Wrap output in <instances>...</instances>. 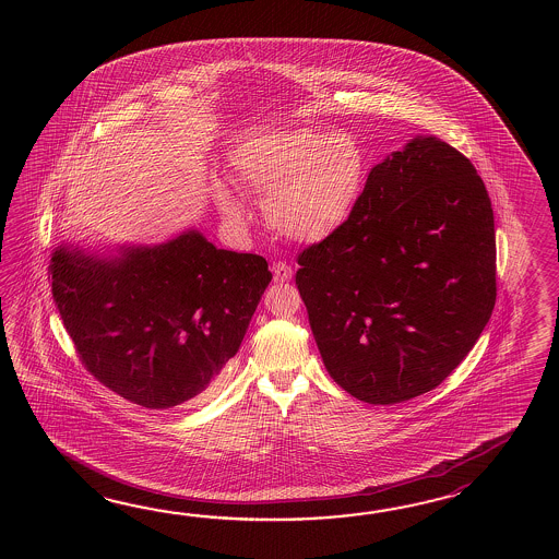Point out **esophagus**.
I'll return each instance as SVG.
<instances>
[{
    "label": "esophagus",
    "mask_w": 559,
    "mask_h": 559,
    "mask_svg": "<svg viewBox=\"0 0 559 559\" xmlns=\"http://www.w3.org/2000/svg\"><path fill=\"white\" fill-rule=\"evenodd\" d=\"M272 272H274V280L277 284H284L294 277V267L284 262H275L272 265Z\"/></svg>",
    "instance_id": "esophagus-1"
}]
</instances>
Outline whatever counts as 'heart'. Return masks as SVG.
<instances>
[{
  "label": "heart",
  "mask_w": 559,
  "mask_h": 559,
  "mask_svg": "<svg viewBox=\"0 0 559 559\" xmlns=\"http://www.w3.org/2000/svg\"><path fill=\"white\" fill-rule=\"evenodd\" d=\"M227 166L239 188L263 198V215L277 236L321 243L356 212L368 179V157L354 135L318 128H275L236 145ZM214 198L234 224L246 210L234 191L214 181Z\"/></svg>",
  "instance_id": "heart-1"
}]
</instances>
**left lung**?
<instances>
[{"mask_svg":"<svg viewBox=\"0 0 559 559\" xmlns=\"http://www.w3.org/2000/svg\"><path fill=\"white\" fill-rule=\"evenodd\" d=\"M297 263V289L337 385L376 405L431 392L496 306L486 186L450 143L417 135L371 167L349 222Z\"/></svg>","mask_w":559,"mask_h":559,"instance_id":"left-lung-1","label":"left lung"}]
</instances>
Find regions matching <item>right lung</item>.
<instances>
[{"instance_id":"add662e5","label":"right lung","mask_w":559,"mask_h":559,"mask_svg":"<svg viewBox=\"0 0 559 559\" xmlns=\"http://www.w3.org/2000/svg\"><path fill=\"white\" fill-rule=\"evenodd\" d=\"M116 251L60 243L51 253V294L82 364L150 409L207 397L272 282L267 262L217 250L198 229Z\"/></svg>"}]
</instances>
